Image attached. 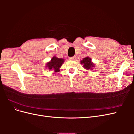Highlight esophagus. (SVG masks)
Returning <instances> with one entry per match:
<instances>
[{
	"mask_svg": "<svg viewBox=\"0 0 134 134\" xmlns=\"http://www.w3.org/2000/svg\"><path fill=\"white\" fill-rule=\"evenodd\" d=\"M69 59V60H76V56H72V57H70Z\"/></svg>",
	"mask_w": 134,
	"mask_h": 134,
	"instance_id": "1",
	"label": "esophagus"
}]
</instances>
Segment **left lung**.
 <instances>
[{"label":"left lung","instance_id":"left-lung-1","mask_svg":"<svg viewBox=\"0 0 134 134\" xmlns=\"http://www.w3.org/2000/svg\"><path fill=\"white\" fill-rule=\"evenodd\" d=\"M80 63L84 65L83 67L87 70H92V68L94 66L93 64L92 63L91 59L88 57L84 58L82 61H81Z\"/></svg>","mask_w":134,"mask_h":134}]
</instances>
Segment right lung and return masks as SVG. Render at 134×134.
Segmentation results:
<instances>
[{"mask_svg": "<svg viewBox=\"0 0 134 134\" xmlns=\"http://www.w3.org/2000/svg\"><path fill=\"white\" fill-rule=\"evenodd\" d=\"M64 60L63 59H59L55 57H53L50 62L46 64V66L50 70L54 69L56 72L59 71V68L62 65Z\"/></svg>", "mask_w": 134, "mask_h": 134, "instance_id": "obj_1", "label": "right lung"}]
</instances>
